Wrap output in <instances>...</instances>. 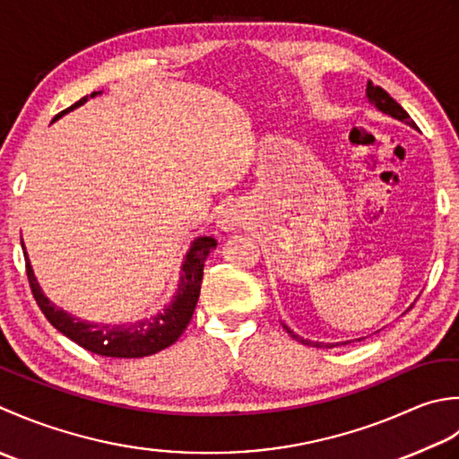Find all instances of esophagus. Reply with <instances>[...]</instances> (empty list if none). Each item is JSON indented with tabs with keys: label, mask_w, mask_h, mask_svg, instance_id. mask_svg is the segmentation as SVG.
I'll return each mask as SVG.
<instances>
[{
	"label": "esophagus",
	"mask_w": 459,
	"mask_h": 459,
	"mask_svg": "<svg viewBox=\"0 0 459 459\" xmlns=\"http://www.w3.org/2000/svg\"><path fill=\"white\" fill-rule=\"evenodd\" d=\"M243 221H246V213H243V210L236 204L226 205V208L220 212V218H218L221 230H236Z\"/></svg>",
	"instance_id": "1"
}]
</instances>
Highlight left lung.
I'll list each match as a JSON object with an SVG mask.
<instances>
[{"mask_svg":"<svg viewBox=\"0 0 459 459\" xmlns=\"http://www.w3.org/2000/svg\"><path fill=\"white\" fill-rule=\"evenodd\" d=\"M367 95H368V100L372 102L374 107L377 108H380L382 112H386V115H390V117H394V118H398V120H402V123H408L410 126H416L414 125V120L410 118V115L408 112L402 108L398 102L392 99L388 92L382 89V87H378V85H374L372 81H368V85H367ZM283 329L293 336L295 341H299V342H303V344H311V347H333V344H323V342H313V341H305V339H301V336H297L293 331H289V326L287 325H283Z\"/></svg>","mask_w":459,"mask_h":459,"instance_id":"left-lung-1","label":"left lung"}]
</instances>
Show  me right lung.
I'll list each match as a JSON object with an SVG mask.
<instances>
[{
    "mask_svg": "<svg viewBox=\"0 0 459 459\" xmlns=\"http://www.w3.org/2000/svg\"><path fill=\"white\" fill-rule=\"evenodd\" d=\"M100 91L91 92V95L82 97L81 100L74 102L69 108L59 112L53 120L63 117L65 112L81 107L87 99L99 95ZM218 246V241L210 236L195 238L188 255L184 259L182 265V279L180 285H178V293L168 303L160 313L151 316V319L138 321L133 325H92L85 323L81 319H74L69 313L61 311L59 307H55L49 299H47L39 283L31 271L30 259L25 255V271H27V281H30L31 293L35 297L37 305H39L41 313L47 316L55 329L63 333L67 339L77 342L89 352L100 354V357H110V359H143L151 357V354L170 347L180 334L186 331V326L192 321L195 303H198L200 297V287H202V277H204V264L205 257H208L210 251Z\"/></svg>",
    "mask_w": 459,
    "mask_h": 459,
    "instance_id": "obj_1",
    "label": "right lung"
}]
</instances>
